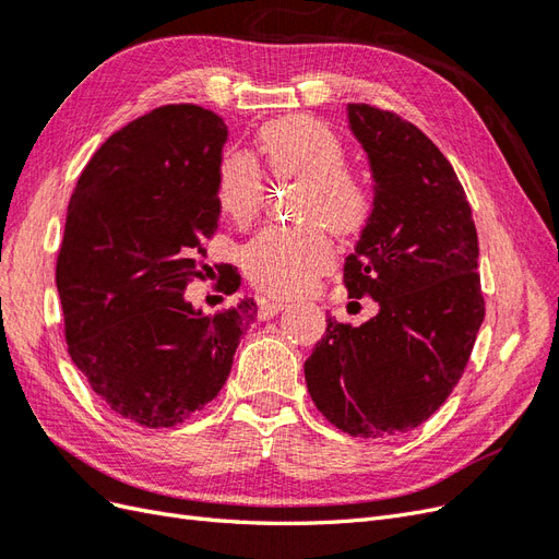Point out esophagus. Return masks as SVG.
<instances>
[{
    "label": "esophagus",
    "instance_id": "esophagus-1",
    "mask_svg": "<svg viewBox=\"0 0 559 559\" xmlns=\"http://www.w3.org/2000/svg\"><path fill=\"white\" fill-rule=\"evenodd\" d=\"M286 308V300L282 298H263L259 300V319H270Z\"/></svg>",
    "mask_w": 559,
    "mask_h": 559
}]
</instances>
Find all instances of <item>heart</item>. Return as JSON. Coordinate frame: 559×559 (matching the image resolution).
<instances>
[{"label":"heart","instance_id":"1","mask_svg":"<svg viewBox=\"0 0 559 559\" xmlns=\"http://www.w3.org/2000/svg\"><path fill=\"white\" fill-rule=\"evenodd\" d=\"M257 148L275 179L300 181L296 216L308 224L267 228L253 238L242 259L247 277L270 294H302L335 261L320 226L337 235L359 233L376 207L373 183L347 163L341 134L314 116H284L265 123L257 134ZM216 202L238 226H249L261 214L265 181L251 156L226 151L218 158Z\"/></svg>","mask_w":559,"mask_h":559}]
</instances>
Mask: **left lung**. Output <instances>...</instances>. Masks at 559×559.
I'll use <instances>...</instances> for the list:
<instances>
[{"label":"left lung","mask_w":559,"mask_h":559,"mask_svg":"<svg viewBox=\"0 0 559 559\" xmlns=\"http://www.w3.org/2000/svg\"><path fill=\"white\" fill-rule=\"evenodd\" d=\"M376 179V207L343 282L373 298L361 326L326 319L306 359L308 392L333 427L359 438L411 431L464 376L485 319L478 233L450 160L403 116L349 105Z\"/></svg>","instance_id":"obj_1"}]
</instances>
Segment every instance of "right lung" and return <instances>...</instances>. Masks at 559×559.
Wrapping results in <instances>:
<instances>
[{
	"label": "right lung",
	"instance_id": "right-lung-1",
	"mask_svg": "<svg viewBox=\"0 0 559 559\" xmlns=\"http://www.w3.org/2000/svg\"><path fill=\"white\" fill-rule=\"evenodd\" d=\"M222 116L163 105L99 146L76 181L56 261L64 341L109 411L148 429L177 427L222 392L257 317L253 298L202 314L183 298L212 267ZM218 292L240 275L216 263Z\"/></svg>",
	"mask_w": 559,
	"mask_h": 559
}]
</instances>
